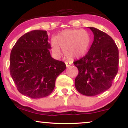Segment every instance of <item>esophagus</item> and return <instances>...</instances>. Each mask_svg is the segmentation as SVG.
<instances>
[{
    "label": "esophagus",
    "instance_id": "obj_1",
    "mask_svg": "<svg viewBox=\"0 0 128 128\" xmlns=\"http://www.w3.org/2000/svg\"><path fill=\"white\" fill-rule=\"evenodd\" d=\"M66 67H68L69 66H70L72 65V62H66Z\"/></svg>",
    "mask_w": 128,
    "mask_h": 128
}]
</instances>
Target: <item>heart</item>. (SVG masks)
<instances>
[{
	"mask_svg": "<svg viewBox=\"0 0 128 128\" xmlns=\"http://www.w3.org/2000/svg\"><path fill=\"white\" fill-rule=\"evenodd\" d=\"M92 39L88 32L81 29H67L61 32L52 42V52L60 55L61 49L67 58H79L88 52Z\"/></svg>",
	"mask_w": 128,
	"mask_h": 128,
	"instance_id": "obj_1",
	"label": "heart"
}]
</instances>
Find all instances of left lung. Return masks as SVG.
Instances as JSON below:
<instances>
[{
  "mask_svg": "<svg viewBox=\"0 0 128 128\" xmlns=\"http://www.w3.org/2000/svg\"><path fill=\"white\" fill-rule=\"evenodd\" d=\"M94 41L86 56L74 64L79 73L74 80L76 90L82 94L93 96L112 86L118 69V49L113 39L98 29L88 27Z\"/></svg>",
  "mask_w": 128,
  "mask_h": 128,
  "instance_id": "obj_1",
  "label": "left lung"
}]
</instances>
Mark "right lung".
Wrapping results in <instances>:
<instances>
[{
  "label": "right lung",
  "instance_id": "obj_1",
  "mask_svg": "<svg viewBox=\"0 0 128 128\" xmlns=\"http://www.w3.org/2000/svg\"><path fill=\"white\" fill-rule=\"evenodd\" d=\"M46 30H34L19 38L10 54V74L22 94L38 99L54 90L56 78L65 70L62 61L54 59Z\"/></svg>",
  "mask_w": 128,
  "mask_h": 128
}]
</instances>
